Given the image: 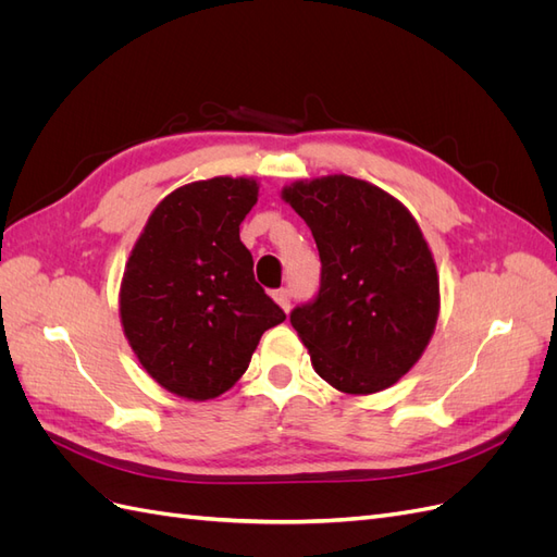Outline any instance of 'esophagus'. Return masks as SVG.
Returning <instances> with one entry per match:
<instances>
[{
    "mask_svg": "<svg viewBox=\"0 0 557 557\" xmlns=\"http://www.w3.org/2000/svg\"><path fill=\"white\" fill-rule=\"evenodd\" d=\"M274 299H276V305H278L283 311L290 309V290H288V288L274 290Z\"/></svg>",
    "mask_w": 557,
    "mask_h": 557,
    "instance_id": "1",
    "label": "esophagus"
}]
</instances>
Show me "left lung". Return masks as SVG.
<instances>
[{"label":"left lung","mask_w":557,"mask_h":557,"mask_svg":"<svg viewBox=\"0 0 557 557\" xmlns=\"http://www.w3.org/2000/svg\"><path fill=\"white\" fill-rule=\"evenodd\" d=\"M283 199L323 264L318 295L290 313L318 376L348 395L391 387L423 356L440 315L423 232L395 197L344 174L297 181Z\"/></svg>","instance_id":"obj_1"}]
</instances>
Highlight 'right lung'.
<instances>
[{
  "instance_id": "right-lung-1",
  "label": "right lung",
  "mask_w": 557,
  "mask_h": 557,
  "mask_svg": "<svg viewBox=\"0 0 557 557\" xmlns=\"http://www.w3.org/2000/svg\"><path fill=\"white\" fill-rule=\"evenodd\" d=\"M256 201L252 178L183 185L150 213L125 264L127 342L146 372L178 397L205 401L230 391L260 336L285 320L239 239Z\"/></svg>"
}]
</instances>
